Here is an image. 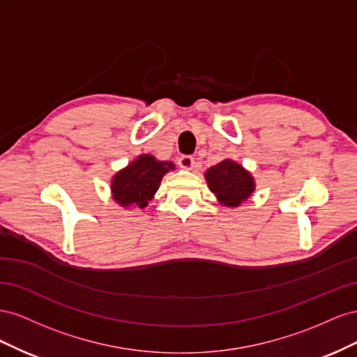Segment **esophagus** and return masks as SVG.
I'll return each instance as SVG.
<instances>
[{"label":"esophagus","instance_id":"esophagus-1","mask_svg":"<svg viewBox=\"0 0 357 357\" xmlns=\"http://www.w3.org/2000/svg\"><path fill=\"white\" fill-rule=\"evenodd\" d=\"M193 164H195V159H193L192 156H181L178 159V167L181 169H192L193 168Z\"/></svg>","mask_w":357,"mask_h":357}]
</instances>
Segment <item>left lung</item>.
I'll return each mask as SVG.
<instances>
[{"label":"left lung","instance_id":"8db88e82","mask_svg":"<svg viewBox=\"0 0 357 357\" xmlns=\"http://www.w3.org/2000/svg\"><path fill=\"white\" fill-rule=\"evenodd\" d=\"M204 177L215 199L229 208L240 207L256 190L252 172L232 159H223L218 165L208 168Z\"/></svg>","mask_w":357,"mask_h":357}]
</instances>
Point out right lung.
I'll list each match as a JSON object with an SVG mask.
<instances>
[{
    "instance_id": "1",
    "label": "right lung",
    "mask_w": 357,
    "mask_h": 357,
    "mask_svg": "<svg viewBox=\"0 0 357 357\" xmlns=\"http://www.w3.org/2000/svg\"><path fill=\"white\" fill-rule=\"evenodd\" d=\"M176 169L171 160H159L143 153L117 171L112 178V198L123 208H146L155 198L162 178Z\"/></svg>"
}]
</instances>
